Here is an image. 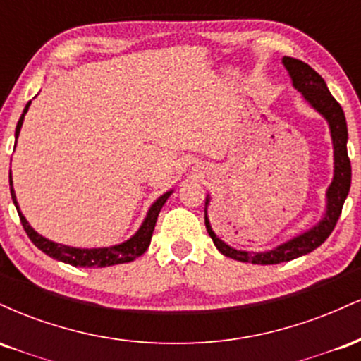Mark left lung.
Listing matches in <instances>:
<instances>
[{"label":"left lung","mask_w":361,"mask_h":361,"mask_svg":"<svg viewBox=\"0 0 361 361\" xmlns=\"http://www.w3.org/2000/svg\"><path fill=\"white\" fill-rule=\"evenodd\" d=\"M281 64L287 69L293 88L299 91L302 98L310 105V109L316 110L327 122L331 134V142H333V180H331V183L326 190V205L321 219H319L312 227H309L307 231H304V233L293 235L288 241L281 243L279 246L267 251L235 250V247L229 246L226 241H222V239L215 234L212 226H210L209 214H207V209H209L210 204V195H207V233L212 238L215 247H217L224 256L243 261V263L276 264L283 263V261L295 259L299 258V256H304L307 255V252L316 250V247L321 246V244L329 238V234L333 233L339 215H341L343 204H345L351 186V164L346 151L348 127L345 111H343L341 105H339V103L333 98V94L329 93L326 81L322 80L309 64L287 56L281 59Z\"/></svg>","instance_id":"1"}]
</instances>
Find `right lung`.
I'll return each instance as SVG.
<instances>
[{"instance_id":"1","label":"right lung","mask_w":361,"mask_h":361,"mask_svg":"<svg viewBox=\"0 0 361 361\" xmlns=\"http://www.w3.org/2000/svg\"><path fill=\"white\" fill-rule=\"evenodd\" d=\"M30 103L28 102L25 105L22 117H20L18 123H16L15 128V147H16V140H18L20 130H22L23 126V118L27 115L28 109H30ZM10 192H11V198H13V204L16 207V212L20 215V221H22V226L25 229V233L28 234L30 241L39 247L40 251L45 252L51 258L62 261V263L73 264V267H82V268H105V267H114V264H122V263H130L139 256H142L144 252L147 251L149 244H151V238L152 233H154V226L157 221V215H159L163 205L166 204V200L171 197V193L175 190H168L166 193H163L161 197H157L152 205L149 207L146 217H144L142 224L139 226V229L135 231V234H132L127 241L120 243V244H114V246H105V247H74V246H68V244H61L52 241V239L44 238L42 234H39L34 227L28 224L25 215L20 210L18 200H16V195L13 190V180H11V169H10Z\"/></svg>"}]
</instances>
